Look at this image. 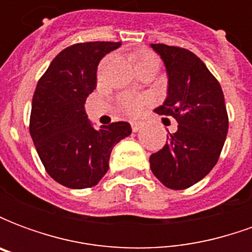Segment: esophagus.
Masks as SVG:
<instances>
[{"label": "esophagus", "mask_w": 252, "mask_h": 252, "mask_svg": "<svg viewBox=\"0 0 252 252\" xmlns=\"http://www.w3.org/2000/svg\"><path fill=\"white\" fill-rule=\"evenodd\" d=\"M131 126H132V131L137 132V131H140V128H142V124H140V123H136V121H132Z\"/></svg>", "instance_id": "34e87169"}]
</instances>
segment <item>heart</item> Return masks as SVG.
I'll return each instance as SVG.
<instances>
[{
    "instance_id": "b5f03b06",
    "label": "heart",
    "mask_w": 252,
    "mask_h": 252,
    "mask_svg": "<svg viewBox=\"0 0 252 252\" xmlns=\"http://www.w3.org/2000/svg\"><path fill=\"white\" fill-rule=\"evenodd\" d=\"M133 61H135L136 68L144 66H158L159 64L158 57L148 50H142V51L136 52L133 55ZM146 102H147V98L144 95L126 93L120 95V98H119V108L126 115L136 116L142 112Z\"/></svg>"
}]
</instances>
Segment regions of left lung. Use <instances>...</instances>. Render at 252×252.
<instances>
[{"label":"left lung","mask_w":252,"mask_h":252,"mask_svg":"<svg viewBox=\"0 0 252 252\" xmlns=\"http://www.w3.org/2000/svg\"><path fill=\"white\" fill-rule=\"evenodd\" d=\"M162 58L169 89L158 115L174 117L178 129L162 150L150 157L154 175L170 189L197 184L219 160L228 132V115L221 86L205 63L181 47L151 44Z\"/></svg>","instance_id":"1"}]
</instances>
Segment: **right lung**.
Returning a JSON list of instances; mask_svg holds the SVG:
<instances>
[{
  "mask_svg": "<svg viewBox=\"0 0 252 252\" xmlns=\"http://www.w3.org/2000/svg\"><path fill=\"white\" fill-rule=\"evenodd\" d=\"M120 46V41H88L67 47L36 86L31 136L47 173L70 189L97 185L109 169L113 147L131 135L126 121L95 129L85 112L86 98L97 86L99 61Z\"/></svg>",
  "mask_w": 252,
  "mask_h": 252,
  "instance_id": "add662e5",
  "label": "right lung"
}]
</instances>
